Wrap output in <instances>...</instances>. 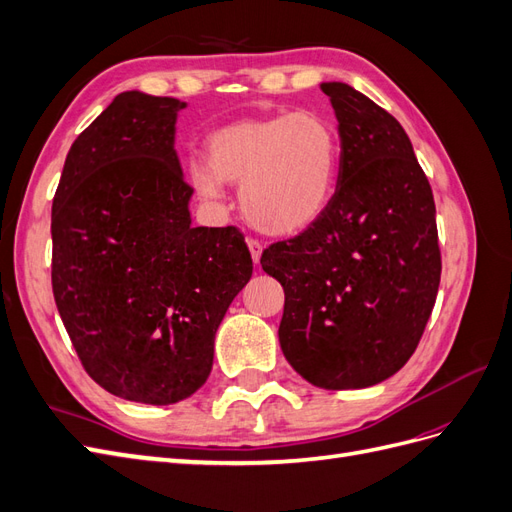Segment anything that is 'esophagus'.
<instances>
[{
	"label": "esophagus",
	"instance_id": "34e87169",
	"mask_svg": "<svg viewBox=\"0 0 512 512\" xmlns=\"http://www.w3.org/2000/svg\"><path fill=\"white\" fill-rule=\"evenodd\" d=\"M247 247H250V254L254 258V262H260L262 256V243L258 239H247Z\"/></svg>",
	"mask_w": 512,
	"mask_h": 512
}]
</instances>
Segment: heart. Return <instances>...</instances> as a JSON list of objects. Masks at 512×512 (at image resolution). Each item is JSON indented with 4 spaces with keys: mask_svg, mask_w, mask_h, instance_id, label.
Returning a JSON list of instances; mask_svg holds the SVG:
<instances>
[{
    "mask_svg": "<svg viewBox=\"0 0 512 512\" xmlns=\"http://www.w3.org/2000/svg\"><path fill=\"white\" fill-rule=\"evenodd\" d=\"M342 143L316 113L241 119L207 138V166H192V181L209 198L222 181L243 183L241 207L258 230L297 235L327 213L335 196Z\"/></svg>",
    "mask_w": 512,
    "mask_h": 512,
    "instance_id": "b5f03b06",
    "label": "heart"
}]
</instances>
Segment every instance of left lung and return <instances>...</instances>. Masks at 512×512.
<instances>
[{
	"label": "left lung",
	"mask_w": 512,
	"mask_h": 512,
	"mask_svg": "<svg viewBox=\"0 0 512 512\" xmlns=\"http://www.w3.org/2000/svg\"><path fill=\"white\" fill-rule=\"evenodd\" d=\"M342 162L327 213L260 265L282 284L280 346L320 389L391 378L421 342L440 286L436 203L399 121L346 83H322Z\"/></svg>",
	"instance_id": "left-lung-1"
}]
</instances>
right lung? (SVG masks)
Listing matches in <instances>:
<instances>
[{"instance_id":"right-lung-1","label":"right lung","mask_w":512,"mask_h":512,"mask_svg":"<svg viewBox=\"0 0 512 512\" xmlns=\"http://www.w3.org/2000/svg\"><path fill=\"white\" fill-rule=\"evenodd\" d=\"M175 98L123 91L72 143L53 198V297L87 374L168 406L209 378L215 331L252 277L237 226L192 228Z\"/></svg>"}]
</instances>
